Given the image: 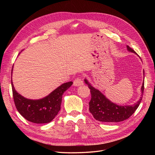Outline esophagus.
Listing matches in <instances>:
<instances>
[{
	"mask_svg": "<svg viewBox=\"0 0 155 155\" xmlns=\"http://www.w3.org/2000/svg\"><path fill=\"white\" fill-rule=\"evenodd\" d=\"M83 85V83L82 79L80 78H77L76 79H74V85L76 86V87H79V86H81Z\"/></svg>",
	"mask_w": 155,
	"mask_h": 155,
	"instance_id": "34e87169",
	"label": "esophagus"
}]
</instances>
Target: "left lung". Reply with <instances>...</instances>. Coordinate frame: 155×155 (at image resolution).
<instances>
[{"label": "left lung", "mask_w": 155, "mask_h": 155, "mask_svg": "<svg viewBox=\"0 0 155 155\" xmlns=\"http://www.w3.org/2000/svg\"><path fill=\"white\" fill-rule=\"evenodd\" d=\"M127 49L137 54L134 50L127 46ZM144 74V71H143ZM85 83L91 89V100L89 102V110L96 120L102 122H120L128 119L141 103L144 90V81L141 87L142 94L139 100L131 105H118L112 103L99 91L89 83L87 79Z\"/></svg>", "instance_id": "8db88e82"}]
</instances>
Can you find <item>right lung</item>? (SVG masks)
<instances>
[{
  "mask_svg": "<svg viewBox=\"0 0 155 155\" xmlns=\"http://www.w3.org/2000/svg\"><path fill=\"white\" fill-rule=\"evenodd\" d=\"M12 71L13 68L12 74ZM72 84V81L64 83L42 99L30 100L15 91L12 80L14 103L18 112L28 121L35 124L49 123L58 115L61 109L63 93Z\"/></svg>",
  "mask_w": 155,
  "mask_h": 155,
  "instance_id": "1",
  "label": "right lung"
}]
</instances>
